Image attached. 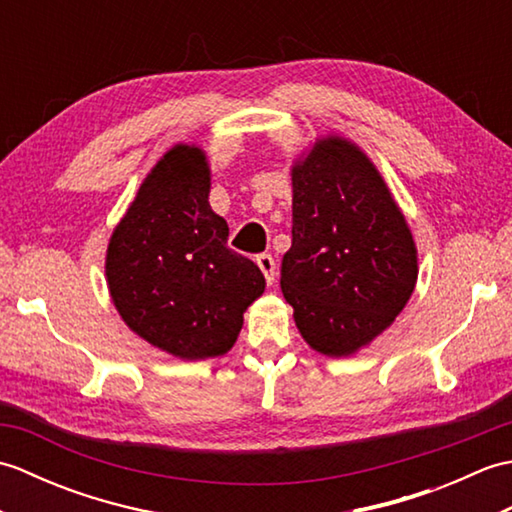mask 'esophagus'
<instances>
[{"instance_id":"1","label":"esophagus","mask_w":512,"mask_h":512,"mask_svg":"<svg viewBox=\"0 0 512 512\" xmlns=\"http://www.w3.org/2000/svg\"><path fill=\"white\" fill-rule=\"evenodd\" d=\"M257 266H259V270H262V273H264L268 284H273L275 275H277V264H275L273 255H268V253L257 255Z\"/></svg>"}]
</instances>
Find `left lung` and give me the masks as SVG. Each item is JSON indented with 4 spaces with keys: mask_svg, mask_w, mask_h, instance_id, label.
<instances>
[{
    "mask_svg": "<svg viewBox=\"0 0 512 512\" xmlns=\"http://www.w3.org/2000/svg\"><path fill=\"white\" fill-rule=\"evenodd\" d=\"M418 279L409 226L376 167L339 136L292 169V246L281 290L310 347L354 354L389 328Z\"/></svg>",
    "mask_w": 512,
    "mask_h": 512,
    "instance_id": "8db88e82",
    "label": "left lung"
}]
</instances>
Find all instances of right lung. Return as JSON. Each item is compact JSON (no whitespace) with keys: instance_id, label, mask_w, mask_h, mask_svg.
<instances>
[{"instance_id":"add662e5","label":"right lung","mask_w":512,"mask_h":512,"mask_svg":"<svg viewBox=\"0 0 512 512\" xmlns=\"http://www.w3.org/2000/svg\"><path fill=\"white\" fill-rule=\"evenodd\" d=\"M204 151L176 145L151 169L114 228L105 275L116 310L147 343L178 358L222 356L266 288L257 264L228 248L209 204Z\"/></svg>"}]
</instances>
